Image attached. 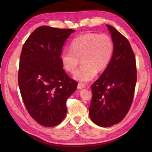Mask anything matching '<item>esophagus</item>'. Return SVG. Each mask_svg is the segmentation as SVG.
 <instances>
[{
	"label": "esophagus",
	"mask_w": 152,
	"mask_h": 152,
	"mask_svg": "<svg viewBox=\"0 0 152 152\" xmlns=\"http://www.w3.org/2000/svg\"><path fill=\"white\" fill-rule=\"evenodd\" d=\"M84 87H85V86H84V84L78 83V89H82V88H84Z\"/></svg>",
	"instance_id": "esophagus-1"
}]
</instances>
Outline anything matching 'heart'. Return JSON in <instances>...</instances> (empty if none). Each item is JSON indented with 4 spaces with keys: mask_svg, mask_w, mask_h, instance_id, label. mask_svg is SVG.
Here are the masks:
<instances>
[{
    "mask_svg": "<svg viewBox=\"0 0 152 152\" xmlns=\"http://www.w3.org/2000/svg\"><path fill=\"white\" fill-rule=\"evenodd\" d=\"M114 52V42L107 34L88 33L80 35L72 41L69 49L60 55L64 70L74 73L80 58L82 65L74 74V78L80 82L91 80L97 72L107 68Z\"/></svg>",
    "mask_w": 152,
    "mask_h": 152,
    "instance_id": "heart-1",
    "label": "heart"
}]
</instances>
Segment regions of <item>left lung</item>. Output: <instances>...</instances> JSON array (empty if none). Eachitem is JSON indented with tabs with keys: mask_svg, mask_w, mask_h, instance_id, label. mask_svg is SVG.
<instances>
[{
	"mask_svg": "<svg viewBox=\"0 0 152 152\" xmlns=\"http://www.w3.org/2000/svg\"><path fill=\"white\" fill-rule=\"evenodd\" d=\"M114 42L111 60L91 86L89 115L92 122L103 127L123 120L132 106L137 82L134 52L127 38L107 25Z\"/></svg>",
	"mask_w": 152,
	"mask_h": 152,
	"instance_id": "left-lung-1",
	"label": "left lung"
}]
</instances>
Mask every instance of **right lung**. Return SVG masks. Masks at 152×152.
<instances>
[{"instance_id": "right-lung-1", "label": "right lung", "mask_w": 152, "mask_h": 152, "mask_svg": "<svg viewBox=\"0 0 152 152\" xmlns=\"http://www.w3.org/2000/svg\"><path fill=\"white\" fill-rule=\"evenodd\" d=\"M75 30L49 26L37 28L23 46L18 83L23 101L33 119L53 127L66 115V102L78 83L63 69V45Z\"/></svg>"}]
</instances>
